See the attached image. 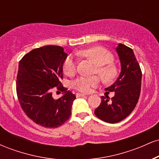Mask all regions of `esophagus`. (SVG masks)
<instances>
[{
    "label": "esophagus",
    "instance_id": "obj_1",
    "mask_svg": "<svg viewBox=\"0 0 159 159\" xmlns=\"http://www.w3.org/2000/svg\"><path fill=\"white\" fill-rule=\"evenodd\" d=\"M86 94H84V93H78L76 94V96L77 97H83V96H85Z\"/></svg>",
    "mask_w": 159,
    "mask_h": 159
}]
</instances>
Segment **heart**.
I'll return each instance as SVG.
<instances>
[{"label":"heart","instance_id":"1","mask_svg":"<svg viewBox=\"0 0 159 159\" xmlns=\"http://www.w3.org/2000/svg\"><path fill=\"white\" fill-rule=\"evenodd\" d=\"M81 55L90 58L96 65L95 72L99 75L104 81H109L116 76L117 70L116 66L113 64L114 56L107 49L102 47L96 46L85 49L79 53ZM76 60L74 57L70 56L66 60L63 65V70L65 73L71 75L75 72ZM99 83V78L97 76H79L72 81V87L80 92L88 93L92 87H96Z\"/></svg>","mask_w":159,"mask_h":159}]
</instances>
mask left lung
I'll use <instances>...</instances> for the list:
<instances>
[{
	"instance_id": "8db88e82",
	"label": "left lung",
	"mask_w": 159,
	"mask_h": 159,
	"mask_svg": "<svg viewBox=\"0 0 159 159\" xmlns=\"http://www.w3.org/2000/svg\"><path fill=\"white\" fill-rule=\"evenodd\" d=\"M121 72L116 81L105 90L115 92L114 96H101L102 102L94 111L100 120L116 123L127 117L135 107L140 93L142 72L132 48L120 43L116 48Z\"/></svg>"
}]
</instances>
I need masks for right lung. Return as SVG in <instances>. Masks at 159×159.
<instances>
[{"label":"right lung","instance_id":"add662e5","mask_svg":"<svg viewBox=\"0 0 159 159\" xmlns=\"http://www.w3.org/2000/svg\"><path fill=\"white\" fill-rule=\"evenodd\" d=\"M64 49L47 45L30 51L19 62L16 92L21 108L34 123L45 128H57L69 120L75 96L62 86ZM64 93L55 100L52 88Z\"/></svg>","mask_w":159,"mask_h":159}]
</instances>
